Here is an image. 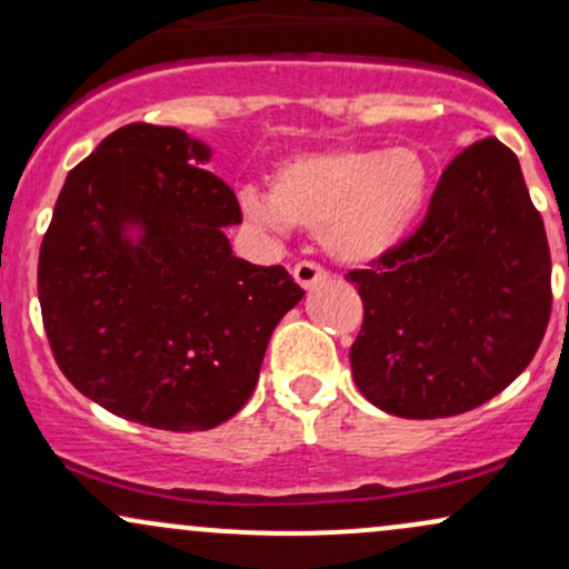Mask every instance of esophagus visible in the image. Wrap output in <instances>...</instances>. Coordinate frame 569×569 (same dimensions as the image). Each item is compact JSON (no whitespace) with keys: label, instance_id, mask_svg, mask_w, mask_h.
Returning a JSON list of instances; mask_svg holds the SVG:
<instances>
[{"label":"esophagus","instance_id":"obj_1","mask_svg":"<svg viewBox=\"0 0 569 569\" xmlns=\"http://www.w3.org/2000/svg\"><path fill=\"white\" fill-rule=\"evenodd\" d=\"M293 280H297L302 289H312L316 283L326 280V270L318 262H310V259H302V262L293 264Z\"/></svg>","mask_w":569,"mask_h":569}]
</instances>
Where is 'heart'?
<instances>
[{
	"label": "heart",
	"instance_id": "1",
	"mask_svg": "<svg viewBox=\"0 0 569 569\" xmlns=\"http://www.w3.org/2000/svg\"><path fill=\"white\" fill-rule=\"evenodd\" d=\"M430 189L433 162L422 149H335L280 162L270 176V202L246 192L243 206L257 219L321 234L339 262L367 264L415 232Z\"/></svg>",
	"mask_w": 569,
	"mask_h": 569
}]
</instances>
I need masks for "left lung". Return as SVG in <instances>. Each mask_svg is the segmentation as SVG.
Returning <instances> with one entry per match:
<instances>
[{
  "instance_id": "obj_1",
  "label": "left lung",
  "mask_w": 569,
  "mask_h": 569,
  "mask_svg": "<svg viewBox=\"0 0 569 569\" xmlns=\"http://www.w3.org/2000/svg\"><path fill=\"white\" fill-rule=\"evenodd\" d=\"M345 278L363 299L352 380L375 407L436 420L506 390L551 318V251L516 154L495 136L462 149L420 227Z\"/></svg>"
}]
</instances>
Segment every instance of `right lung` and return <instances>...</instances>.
I'll use <instances>...</instances> for the list:
<instances>
[{
  "label": "right lung",
  "mask_w": 569,
  "mask_h": 569,
  "mask_svg": "<svg viewBox=\"0 0 569 569\" xmlns=\"http://www.w3.org/2000/svg\"><path fill=\"white\" fill-rule=\"evenodd\" d=\"M208 154L179 128L114 130L69 171L39 248L58 369L112 415L160 430L238 415L272 329L305 297L286 267L232 257L224 227L243 213L202 168Z\"/></svg>",
  "instance_id": "1"
}]
</instances>
